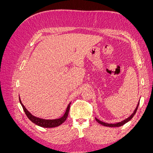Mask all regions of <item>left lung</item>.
Returning <instances> with one entry per match:
<instances>
[{
    "instance_id": "8db88e82",
    "label": "left lung",
    "mask_w": 153,
    "mask_h": 153,
    "mask_svg": "<svg viewBox=\"0 0 153 153\" xmlns=\"http://www.w3.org/2000/svg\"><path fill=\"white\" fill-rule=\"evenodd\" d=\"M138 105H139V102H138V105H137V108H135V111H134V112H133L128 118H127L126 119L124 120V121H123L121 122V123H115V124H108V123H103V122H102V121H100L99 119H96V121L98 122V123L101 124V125H103V126H108V127H119V126H123V125H124V124H126V123H128L129 121H130V120L133 118V117L134 116V115H135V114L136 112H137Z\"/></svg>"
}]
</instances>
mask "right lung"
Wrapping results in <instances>:
<instances>
[{
	"mask_svg": "<svg viewBox=\"0 0 153 153\" xmlns=\"http://www.w3.org/2000/svg\"><path fill=\"white\" fill-rule=\"evenodd\" d=\"M19 100H20V103H21L22 107H23V109H24L27 117H28L33 123L36 124V125H38V126H39L41 127H43V128H54V127L59 126V125L62 124L64 121H66L67 117H68L69 108H70V105H71V103H69L68 105L66 112L62 117L57 119L47 120V119H43L36 117L34 116L33 115H32L29 112V111L26 109L24 105L22 104V101L20 100V96H19Z\"/></svg>",
	"mask_w": 153,
	"mask_h": 153,
	"instance_id": "right-lung-1",
	"label": "right lung"
}]
</instances>
